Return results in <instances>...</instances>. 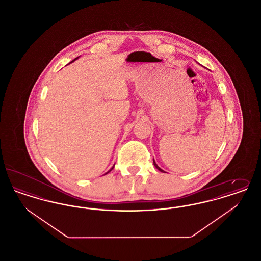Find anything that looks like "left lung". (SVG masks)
Instances as JSON below:
<instances>
[{"label":"left lung","mask_w":261,"mask_h":261,"mask_svg":"<svg viewBox=\"0 0 261 261\" xmlns=\"http://www.w3.org/2000/svg\"><path fill=\"white\" fill-rule=\"evenodd\" d=\"M153 165H154V166H155V167H156V168H158V169H159V170H160V171H162V172H164V171H163V170H162V168H161V167H159V165H158V164H156V163H155V162H154V160H153Z\"/></svg>","instance_id":"obj_1"}]
</instances>
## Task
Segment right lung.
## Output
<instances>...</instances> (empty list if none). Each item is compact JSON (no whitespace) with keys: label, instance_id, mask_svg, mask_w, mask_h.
I'll return each mask as SVG.
<instances>
[{"label":"right lung","instance_id":"obj_1","mask_svg":"<svg viewBox=\"0 0 261 261\" xmlns=\"http://www.w3.org/2000/svg\"><path fill=\"white\" fill-rule=\"evenodd\" d=\"M77 59H78V58H76V59H74V60H73V61H72V62H74L75 60H77ZM113 167H114V166H113ZM113 167H112V169H111V170H110V171H112V169H113ZM110 171H109V172H110ZM109 172H108V173H109Z\"/></svg>","mask_w":261,"mask_h":261}]
</instances>
